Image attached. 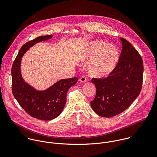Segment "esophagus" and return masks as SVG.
Wrapping results in <instances>:
<instances>
[{"instance_id":"esophagus-1","label":"esophagus","mask_w":157,"mask_h":157,"mask_svg":"<svg viewBox=\"0 0 157 157\" xmlns=\"http://www.w3.org/2000/svg\"><path fill=\"white\" fill-rule=\"evenodd\" d=\"M86 77L85 76H81L80 78H79V81L81 82H82V83H83V82H85L86 81Z\"/></svg>"}]
</instances>
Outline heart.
<instances>
[{
	"label": "heart",
	"instance_id": "heart-1",
	"mask_svg": "<svg viewBox=\"0 0 157 157\" xmlns=\"http://www.w3.org/2000/svg\"><path fill=\"white\" fill-rule=\"evenodd\" d=\"M81 59L91 61L88 71L97 78H104L110 75L116 68L119 59V51L113 44H107L101 40L90 43Z\"/></svg>",
	"mask_w": 157,
	"mask_h": 157
}]
</instances>
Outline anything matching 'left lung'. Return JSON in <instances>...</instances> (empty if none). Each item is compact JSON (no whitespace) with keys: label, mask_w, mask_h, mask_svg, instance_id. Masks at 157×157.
Instances as JSON below:
<instances>
[{"label":"left lung","mask_w":157,"mask_h":157,"mask_svg":"<svg viewBox=\"0 0 157 157\" xmlns=\"http://www.w3.org/2000/svg\"><path fill=\"white\" fill-rule=\"evenodd\" d=\"M122 49L114 70L104 78H93L96 94L91 105L95 113L104 117L117 116L139 95L143 82V60L130 42L121 38Z\"/></svg>","instance_id":"8db88e82"}]
</instances>
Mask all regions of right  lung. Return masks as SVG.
<instances>
[{
    "mask_svg": "<svg viewBox=\"0 0 157 157\" xmlns=\"http://www.w3.org/2000/svg\"><path fill=\"white\" fill-rule=\"evenodd\" d=\"M52 38V35L40 36L21 47L12 67V94L20 105L30 116L42 121L57 117L64 107L68 89L78 81V78L61 79L44 91H37L21 77V57L35 44Z\"/></svg>",
    "mask_w": 157,
    "mask_h": 157,
    "instance_id": "right-lung-1",
    "label": "right lung"
}]
</instances>
